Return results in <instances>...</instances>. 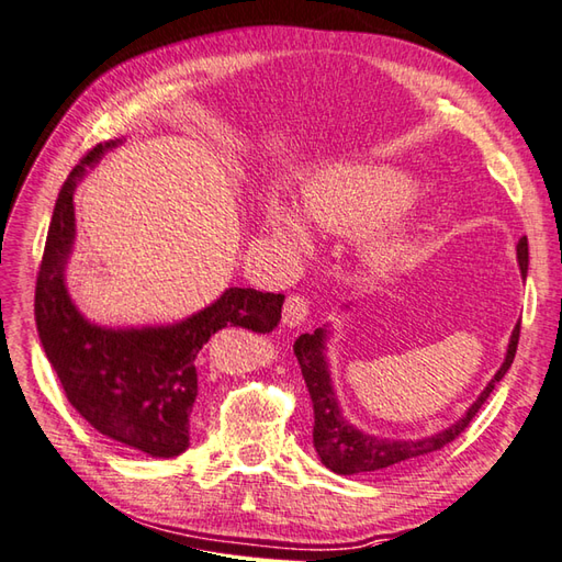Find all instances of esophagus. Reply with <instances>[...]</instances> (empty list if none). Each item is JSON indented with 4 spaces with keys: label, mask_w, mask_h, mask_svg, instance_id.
Instances as JSON below:
<instances>
[{
    "label": "esophagus",
    "mask_w": 562,
    "mask_h": 562,
    "mask_svg": "<svg viewBox=\"0 0 562 562\" xmlns=\"http://www.w3.org/2000/svg\"><path fill=\"white\" fill-rule=\"evenodd\" d=\"M310 316V304L302 294H290L288 300H284V310H282V324L284 326H302L304 318Z\"/></svg>",
    "instance_id": "1"
}]
</instances>
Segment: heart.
<instances>
[{
  "label": "heart",
  "mask_w": 562,
  "mask_h": 562,
  "mask_svg": "<svg viewBox=\"0 0 562 562\" xmlns=\"http://www.w3.org/2000/svg\"><path fill=\"white\" fill-rule=\"evenodd\" d=\"M416 180L394 165L334 162L302 184L300 207L310 222L331 231H362L358 238L366 266L387 272L412 256L419 206L412 200ZM299 209L268 200L262 222L280 248L296 252L310 246V226Z\"/></svg>",
  "instance_id": "heart-1"
}]
</instances>
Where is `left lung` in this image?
Segmentation results:
<instances>
[{"label":"left lung","mask_w":562,"mask_h":562,"mask_svg":"<svg viewBox=\"0 0 562 562\" xmlns=\"http://www.w3.org/2000/svg\"><path fill=\"white\" fill-rule=\"evenodd\" d=\"M516 258H519L521 278L526 280V272H529V240L526 236L516 246ZM519 331L521 322L514 326L507 356H504L502 368L497 370L487 387L480 392V397L470 404L463 419H458L453 426L443 428L428 438H416V441H402V438H378L372 434L360 431L350 422H346L344 412H340L334 382H331V370H328V358H326V340H328V328H316L314 334H302L294 340V356L300 360L302 375L306 387H310V397L314 404V448L322 463L334 470L336 475H358V472H375L382 468L397 465L402 460H412L419 456H428L434 450H441L446 443L453 441L460 434L465 431L472 416L480 412V406L487 402V397L504 375L512 368L516 346H519Z\"/></svg>","instance_id":"1"}]
</instances>
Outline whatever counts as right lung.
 I'll list each match as a JSON object with an SVG mask.
<instances>
[{
    "label": "right lung",
    "mask_w": 562,
    "mask_h": 562,
    "mask_svg": "<svg viewBox=\"0 0 562 562\" xmlns=\"http://www.w3.org/2000/svg\"><path fill=\"white\" fill-rule=\"evenodd\" d=\"M116 140L99 143L65 180L53 209L36 280V328L65 397L99 434L153 458L190 446L196 400L194 360L226 326L270 334L284 294L228 288L214 304L168 326L109 328L87 322L65 284L75 244V187Z\"/></svg>",
    "instance_id": "obj_1"
}]
</instances>
